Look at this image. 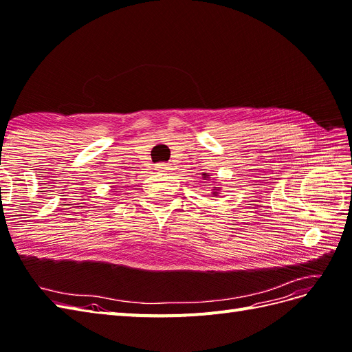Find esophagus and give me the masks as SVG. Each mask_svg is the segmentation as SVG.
Segmentation results:
<instances>
[{
	"mask_svg": "<svg viewBox=\"0 0 352 352\" xmlns=\"http://www.w3.org/2000/svg\"><path fill=\"white\" fill-rule=\"evenodd\" d=\"M155 170L157 172H167V170H170V166L167 163H158L155 164Z\"/></svg>",
	"mask_w": 352,
	"mask_h": 352,
	"instance_id": "esophagus-1",
	"label": "esophagus"
}]
</instances>
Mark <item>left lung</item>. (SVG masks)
I'll return each instance as SVG.
<instances>
[{
    "label": "left lung",
    "mask_w": 352,
    "mask_h": 352,
    "mask_svg": "<svg viewBox=\"0 0 352 352\" xmlns=\"http://www.w3.org/2000/svg\"><path fill=\"white\" fill-rule=\"evenodd\" d=\"M202 179L208 180V179H210V175H208V173H202ZM219 194H220V188H217V186H212V189H211V194H210V195H212V197H217Z\"/></svg>",
    "instance_id": "1"
}]
</instances>
